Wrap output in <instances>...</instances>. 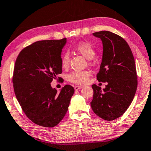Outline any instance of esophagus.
<instances>
[{
    "label": "esophagus",
    "instance_id": "34e87169",
    "mask_svg": "<svg viewBox=\"0 0 151 151\" xmlns=\"http://www.w3.org/2000/svg\"><path fill=\"white\" fill-rule=\"evenodd\" d=\"M83 86H74V89H75V90H78L79 89H81L82 88Z\"/></svg>",
    "mask_w": 151,
    "mask_h": 151
}]
</instances>
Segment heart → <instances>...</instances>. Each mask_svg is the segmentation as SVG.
Wrapping results in <instances>:
<instances>
[{
  "mask_svg": "<svg viewBox=\"0 0 151 151\" xmlns=\"http://www.w3.org/2000/svg\"><path fill=\"white\" fill-rule=\"evenodd\" d=\"M75 49L88 59H91L95 55V50L92 45L88 42L82 41L75 45ZM69 62V52H65L61 58L63 68H67ZM90 73L87 71H73L68 76L69 82L77 85L86 84L89 80Z\"/></svg>",
  "mask_w": 151,
  "mask_h": 151,
  "instance_id": "b5f03b06",
  "label": "heart"
}]
</instances>
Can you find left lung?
<instances>
[{
  "label": "left lung",
  "mask_w": 151,
  "mask_h": 151,
  "mask_svg": "<svg viewBox=\"0 0 151 151\" xmlns=\"http://www.w3.org/2000/svg\"><path fill=\"white\" fill-rule=\"evenodd\" d=\"M101 39L103 59L96 77L106 82L105 88L93 84L90 105L94 113L106 121L114 120L126 112L137 89L135 61L128 44L121 36L109 31L93 33Z\"/></svg>",
  "instance_id": "obj_1"
}]
</instances>
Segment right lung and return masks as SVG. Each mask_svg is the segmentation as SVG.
Listing matches in <instances>:
<instances>
[{
	"label": "right lung",
	"instance_id": "add662e5",
	"mask_svg": "<svg viewBox=\"0 0 151 151\" xmlns=\"http://www.w3.org/2000/svg\"><path fill=\"white\" fill-rule=\"evenodd\" d=\"M66 42V38L37 41L24 48L16 59L13 76L16 98L27 117L38 126L59 124L74 93L70 85L60 93L50 86L62 73L61 55Z\"/></svg>",
	"mask_w": 151,
	"mask_h": 151
}]
</instances>
